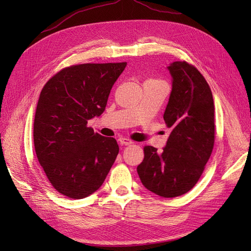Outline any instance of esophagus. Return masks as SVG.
Here are the masks:
<instances>
[{"instance_id":"1","label":"esophagus","mask_w":251,"mask_h":251,"mask_svg":"<svg viewBox=\"0 0 251 251\" xmlns=\"http://www.w3.org/2000/svg\"><path fill=\"white\" fill-rule=\"evenodd\" d=\"M119 141H120L121 145H123V146H129L132 143V141L130 139H128V138H125V137H121Z\"/></svg>"}]
</instances>
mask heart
<instances>
[{
  "mask_svg": "<svg viewBox=\"0 0 251 251\" xmlns=\"http://www.w3.org/2000/svg\"><path fill=\"white\" fill-rule=\"evenodd\" d=\"M148 82H151V83H156V84H162V85H164L162 82H159V81H155V79H150V81H148Z\"/></svg>",
  "mask_w": 251,
  "mask_h": 251,
  "instance_id": "obj_1",
  "label": "heart"
}]
</instances>
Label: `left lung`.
I'll list each match as a JSON object with an SVG mask.
<instances>
[{"mask_svg": "<svg viewBox=\"0 0 251 251\" xmlns=\"http://www.w3.org/2000/svg\"><path fill=\"white\" fill-rule=\"evenodd\" d=\"M167 69L172 93L164 121L170 134L162 152L145 148L137 172L145 188L169 199L189 192L204 172L215 143V105L209 85L196 68L175 61Z\"/></svg>", "mask_w": 251, "mask_h": 251, "instance_id": "1", "label": "left lung"}]
</instances>
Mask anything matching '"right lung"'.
I'll return each instance as SVG.
<instances>
[{"instance_id":"add662e5","label":"right lung","mask_w":251,"mask_h":251,"mask_svg":"<svg viewBox=\"0 0 251 251\" xmlns=\"http://www.w3.org/2000/svg\"><path fill=\"white\" fill-rule=\"evenodd\" d=\"M126 62L84 63L63 69L45 84L36 105L33 140L51 185L70 199L97 191L119 154L114 138L95 134L88 120L105 110Z\"/></svg>"}]
</instances>
